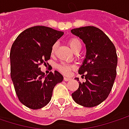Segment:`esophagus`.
Returning <instances> with one entry per match:
<instances>
[{"instance_id": "1", "label": "esophagus", "mask_w": 129, "mask_h": 129, "mask_svg": "<svg viewBox=\"0 0 129 129\" xmlns=\"http://www.w3.org/2000/svg\"><path fill=\"white\" fill-rule=\"evenodd\" d=\"M63 80H64V81H69V80H72V78L71 77H63Z\"/></svg>"}]
</instances>
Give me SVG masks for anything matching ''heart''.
<instances>
[{
    "mask_svg": "<svg viewBox=\"0 0 129 129\" xmlns=\"http://www.w3.org/2000/svg\"><path fill=\"white\" fill-rule=\"evenodd\" d=\"M69 45L71 47V49L74 52H80V50L82 48V44L80 40L77 38H72L69 40ZM57 48V42H55L51 48V53L52 55H55L56 52V50ZM57 69L63 74L68 75L70 74V72L73 69L72 65L66 64L64 63H61L57 66Z\"/></svg>",
    "mask_w": 129,
    "mask_h": 129,
    "instance_id": "b5f03b06",
    "label": "heart"
}]
</instances>
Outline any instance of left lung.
Returning <instances> with one entry per match:
<instances>
[{
  "mask_svg": "<svg viewBox=\"0 0 129 129\" xmlns=\"http://www.w3.org/2000/svg\"><path fill=\"white\" fill-rule=\"evenodd\" d=\"M72 34L83 41L86 55L79 74L85 82H79L78 89L72 94L74 101L85 107H95L110 94L116 77V49L109 37L98 27L85 26L74 28ZM79 81V78H76Z\"/></svg>",
  "mask_w": 129,
  "mask_h": 129,
  "instance_id": "left-lung-1",
  "label": "left lung"
}]
</instances>
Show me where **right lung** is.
Masks as SVG:
<instances>
[{"label": "right lung", "mask_w": 129, "mask_h": 129, "mask_svg": "<svg viewBox=\"0 0 129 129\" xmlns=\"http://www.w3.org/2000/svg\"><path fill=\"white\" fill-rule=\"evenodd\" d=\"M63 32L45 26L29 27L15 39L11 48V77L19 102L32 110L41 109L51 100L52 91L63 77L57 71L45 75L39 66L46 65L52 46Z\"/></svg>", "instance_id": "add662e5"}]
</instances>
